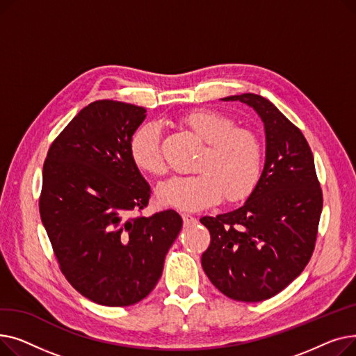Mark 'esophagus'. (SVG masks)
Returning a JSON list of instances; mask_svg holds the SVG:
<instances>
[{"label":"esophagus","instance_id":"obj_1","mask_svg":"<svg viewBox=\"0 0 356 356\" xmlns=\"http://www.w3.org/2000/svg\"><path fill=\"white\" fill-rule=\"evenodd\" d=\"M181 218H183L184 227H192V225H195V223L197 222V219L195 216L189 215V213H181Z\"/></svg>","mask_w":356,"mask_h":356}]
</instances>
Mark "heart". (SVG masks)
Returning a JSON list of instances; mask_svg holds the SVG:
<instances>
[{
	"mask_svg": "<svg viewBox=\"0 0 356 356\" xmlns=\"http://www.w3.org/2000/svg\"><path fill=\"white\" fill-rule=\"evenodd\" d=\"M181 124L204 143L195 163L193 175L173 176L157 189V200L180 211H200L218 203L247 199L259 184L264 153L258 137L247 128L212 109H196ZM129 157L147 175H161L164 161L160 129L156 124L138 127L129 140Z\"/></svg>",
	"mask_w": 356,
	"mask_h": 356,
	"instance_id": "heart-1",
	"label": "heart"
}]
</instances>
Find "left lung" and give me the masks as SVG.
Returning <instances> with one entry per match:
<instances>
[{"mask_svg":"<svg viewBox=\"0 0 356 356\" xmlns=\"http://www.w3.org/2000/svg\"><path fill=\"white\" fill-rule=\"evenodd\" d=\"M251 106L264 124L266 163L257 189L241 208L200 222L211 232L202 267L212 284L238 302H263L284 290L314 250L323 196L312 149L264 97L222 98Z\"/></svg>","mask_w":356,"mask_h":356,"instance_id":"8db88e82","label":"left lung"}]
</instances>
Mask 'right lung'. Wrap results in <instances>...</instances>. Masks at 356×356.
<instances>
[{
	"label": "right lung",
	"instance_id": "obj_1",
	"mask_svg": "<svg viewBox=\"0 0 356 356\" xmlns=\"http://www.w3.org/2000/svg\"><path fill=\"white\" fill-rule=\"evenodd\" d=\"M147 109L118 101L85 106L53 141L43 165L40 216L67 282L102 306L136 305L152 293L183 220L144 209L149 184L129 157Z\"/></svg>",
	"mask_w": 356,
	"mask_h": 356
}]
</instances>
